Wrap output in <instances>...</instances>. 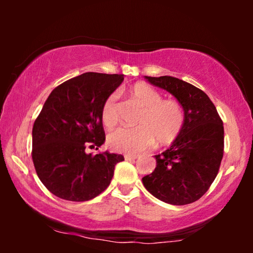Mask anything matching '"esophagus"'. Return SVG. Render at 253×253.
<instances>
[{"instance_id": "34e87169", "label": "esophagus", "mask_w": 253, "mask_h": 253, "mask_svg": "<svg viewBox=\"0 0 253 253\" xmlns=\"http://www.w3.org/2000/svg\"><path fill=\"white\" fill-rule=\"evenodd\" d=\"M137 158H138V155H136V154H126V155H124V159H126V160H136Z\"/></svg>"}]
</instances>
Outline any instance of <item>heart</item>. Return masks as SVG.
<instances>
[{
    "label": "heart",
    "mask_w": 253,
    "mask_h": 253,
    "mask_svg": "<svg viewBox=\"0 0 253 253\" xmlns=\"http://www.w3.org/2000/svg\"><path fill=\"white\" fill-rule=\"evenodd\" d=\"M130 98L141 108L136 127H120L109 133L110 150L121 153H138L152 146L172 143L181 132L184 113L177 101L162 100L157 89L145 83H136L129 88ZM101 121L107 129H113L119 122L116 93L110 94L103 102Z\"/></svg>",
    "instance_id": "obj_1"
}]
</instances>
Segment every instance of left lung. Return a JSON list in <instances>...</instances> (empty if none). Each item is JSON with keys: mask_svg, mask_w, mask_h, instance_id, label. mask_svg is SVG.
Instances as JSON below:
<instances>
[{"mask_svg": "<svg viewBox=\"0 0 253 253\" xmlns=\"http://www.w3.org/2000/svg\"><path fill=\"white\" fill-rule=\"evenodd\" d=\"M144 78L170 93L182 106L184 123L168 150L154 155L157 167L143 177L155 198L186 205L204 196L215 179L223 157V123L205 92L171 76Z\"/></svg>", "mask_w": 253, "mask_h": 253, "instance_id": "1", "label": "left lung"}]
</instances>
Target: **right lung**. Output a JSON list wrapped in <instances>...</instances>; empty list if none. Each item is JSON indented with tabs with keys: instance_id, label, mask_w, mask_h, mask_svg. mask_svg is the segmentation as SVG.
<instances>
[{
	"instance_id": "add662e5",
	"label": "right lung",
	"mask_w": 253,
	"mask_h": 253,
	"mask_svg": "<svg viewBox=\"0 0 253 253\" xmlns=\"http://www.w3.org/2000/svg\"><path fill=\"white\" fill-rule=\"evenodd\" d=\"M124 75L85 72L54 88L32 130V159L38 177L58 198L93 199L108 188L123 155L86 153L101 146V108Z\"/></svg>"
}]
</instances>
